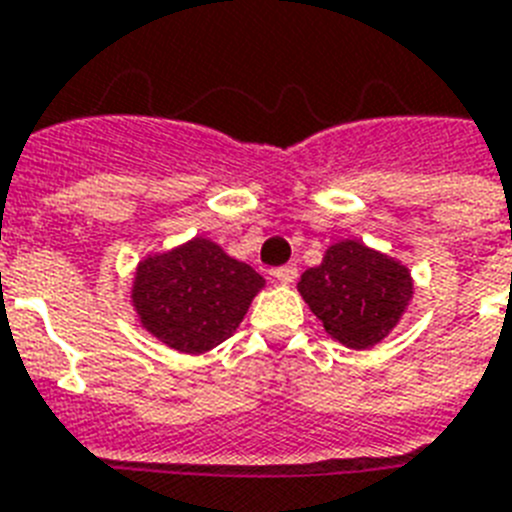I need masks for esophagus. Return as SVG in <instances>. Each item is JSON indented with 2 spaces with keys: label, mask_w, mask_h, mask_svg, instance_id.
<instances>
[{
  "label": "esophagus",
  "mask_w": 512,
  "mask_h": 512,
  "mask_svg": "<svg viewBox=\"0 0 512 512\" xmlns=\"http://www.w3.org/2000/svg\"><path fill=\"white\" fill-rule=\"evenodd\" d=\"M273 276H276L278 284H294V278H297V268L294 265H281V268L273 270Z\"/></svg>",
  "instance_id": "1"
}]
</instances>
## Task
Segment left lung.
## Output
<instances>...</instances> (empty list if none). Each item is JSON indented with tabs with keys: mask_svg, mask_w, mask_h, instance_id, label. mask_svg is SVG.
Here are the masks:
<instances>
[{
	"mask_svg": "<svg viewBox=\"0 0 512 512\" xmlns=\"http://www.w3.org/2000/svg\"><path fill=\"white\" fill-rule=\"evenodd\" d=\"M297 289L336 342L368 350L400 323L413 278L392 257L344 239L326 249L321 265L302 273Z\"/></svg>",
	"mask_w": 512,
	"mask_h": 512,
	"instance_id": "obj_1",
	"label": "left lung"
}]
</instances>
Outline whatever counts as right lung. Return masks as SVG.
Returning <instances> with one entry per match:
<instances>
[{
  "label": "right lung",
  "instance_id": "add662e5",
  "mask_svg": "<svg viewBox=\"0 0 512 512\" xmlns=\"http://www.w3.org/2000/svg\"><path fill=\"white\" fill-rule=\"evenodd\" d=\"M263 286L257 270L197 236L141 260L131 299L149 334L173 350L199 355L234 336Z\"/></svg>",
  "mask_w": 512,
  "mask_h": 512
}]
</instances>
